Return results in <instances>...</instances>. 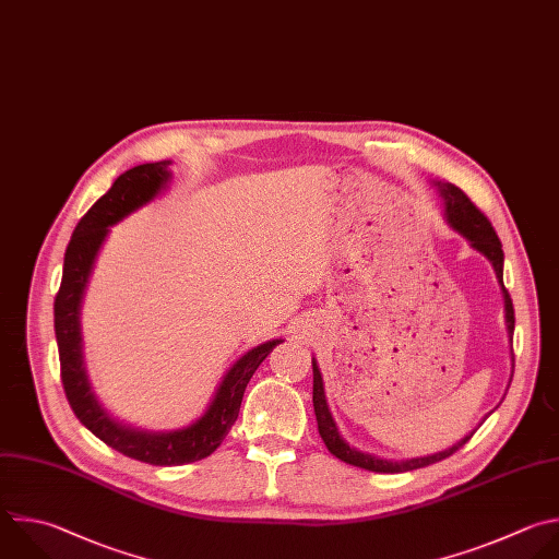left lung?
Segmentation results:
<instances>
[{
    "mask_svg": "<svg viewBox=\"0 0 559 559\" xmlns=\"http://www.w3.org/2000/svg\"><path fill=\"white\" fill-rule=\"evenodd\" d=\"M439 191H441V198L445 200V213H448V222L452 224L454 230H459L465 239H469V243L480 252L485 254L493 270H496V276L502 285V263H504V252H502V243L491 226V222L485 217V213L480 209H476V204L459 189V186L454 183H437ZM502 294H504V311H507V326H509V333L513 335V324H515V313H513V300L509 296V292L504 289L502 285ZM313 366V413H316V421H318V432L326 445V450L337 456L340 461L348 463V465H355V467H361V469H368V472H384V474H400V472H411V469H419V467H428L432 463H439L448 456H452L456 450H461L469 437L461 439L456 445L443 450V452H437L432 456H421V459H411V461H384V459H378V456H370V454H364V452H357L355 448H350L348 443H344V439L340 437L335 424H333V417L326 408V400H324V389H322V376L318 370V364L316 359L311 361Z\"/></svg>",
    "mask_w": 559,
    "mask_h": 559,
    "instance_id": "1",
    "label": "left lung"
}]
</instances>
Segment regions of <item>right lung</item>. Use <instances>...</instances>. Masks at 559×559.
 <instances>
[{"instance_id": "right-lung-1", "label": "right lung", "mask_w": 559, "mask_h": 559, "mask_svg": "<svg viewBox=\"0 0 559 559\" xmlns=\"http://www.w3.org/2000/svg\"><path fill=\"white\" fill-rule=\"evenodd\" d=\"M168 159L140 164L124 170L111 189L83 215L66 250L63 278L55 298V333L59 344L61 382L66 397L79 421L96 435L103 443L120 454L148 463V465H183L211 456L230 428L235 426L241 408L246 386L261 361L283 340L265 342L248 350L228 370L211 408L193 426L175 432H140L114 421L96 402L90 391L81 355L79 307L96 252L107 237V228L151 202L168 179Z\"/></svg>"}]
</instances>
